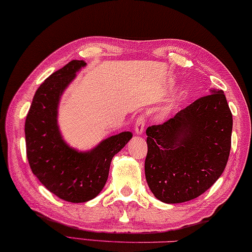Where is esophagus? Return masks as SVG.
<instances>
[{
    "label": "esophagus",
    "instance_id": "esophagus-1",
    "mask_svg": "<svg viewBox=\"0 0 252 252\" xmlns=\"http://www.w3.org/2000/svg\"><path fill=\"white\" fill-rule=\"evenodd\" d=\"M143 129H145V119L142 116H139V119H137L136 125H135V132L137 135H142Z\"/></svg>",
    "mask_w": 252,
    "mask_h": 252
}]
</instances>
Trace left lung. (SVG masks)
I'll use <instances>...</instances> for the list:
<instances>
[{
	"instance_id": "8db88e82",
	"label": "left lung",
	"mask_w": 252,
	"mask_h": 252,
	"mask_svg": "<svg viewBox=\"0 0 252 252\" xmlns=\"http://www.w3.org/2000/svg\"><path fill=\"white\" fill-rule=\"evenodd\" d=\"M209 94L147 129L146 179L153 196L164 203L199 197L226 166L233 116L222 90L211 88Z\"/></svg>"
}]
</instances>
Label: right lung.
<instances>
[{
  "instance_id": "add662e5",
  "label": "right lung",
  "mask_w": 252,
  "mask_h": 252,
  "mask_svg": "<svg viewBox=\"0 0 252 252\" xmlns=\"http://www.w3.org/2000/svg\"><path fill=\"white\" fill-rule=\"evenodd\" d=\"M74 60L56 70L35 91L26 117V150L30 168L40 183L56 197L73 203L95 198L105 186L113 157L132 138L130 131L107 137L90 150L68 145L59 126L62 96L86 67Z\"/></svg>"
}]
</instances>
